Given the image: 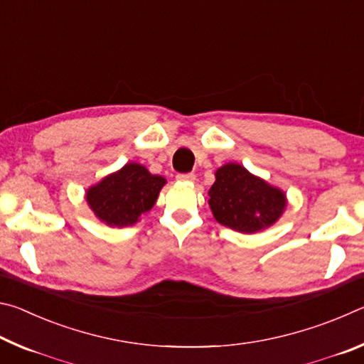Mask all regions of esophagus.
<instances>
[{
  "label": "esophagus",
  "mask_w": 364,
  "mask_h": 364,
  "mask_svg": "<svg viewBox=\"0 0 364 364\" xmlns=\"http://www.w3.org/2000/svg\"><path fill=\"white\" fill-rule=\"evenodd\" d=\"M176 180H178V181L193 183V181L196 180V175H194V173H180V175H176Z\"/></svg>",
  "instance_id": "esophagus-1"
}]
</instances>
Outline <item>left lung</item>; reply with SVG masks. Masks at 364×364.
Listing matches in <instances>:
<instances>
[{
  "label": "left lung",
  "mask_w": 364,
  "mask_h": 364,
  "mask_svg": "<svg viewBox=\"0 0 364 364\" xmlns=\"http://www.w3.org/2000/svg\"><path fill=\"white\" fill-rule=\"evenodd\" d=\"M208 205L220 225L252 234L278 221L287 205L286 194L239 164H226L215 173Z\"/></svg>",
  "instance_id": "left-lung-1"
}]
</instances>
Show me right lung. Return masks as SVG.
<instances>
[{
  "label": "right lung",
  "instance_id": "1",
  "mask_svg": "<svg viewBox=\"0 0 364 364\" xmlns=\"http://www.w3.org/2000/svg\"><path fill=\"white\" fill-rule=\"evenodd\" d=\"M165 183L164 176L132 162L86 191V202L102 223L130 226L151 210Z\"/></svg>",
  "mask_w": 364,
  "mask_h": 364
}]
</instances>
